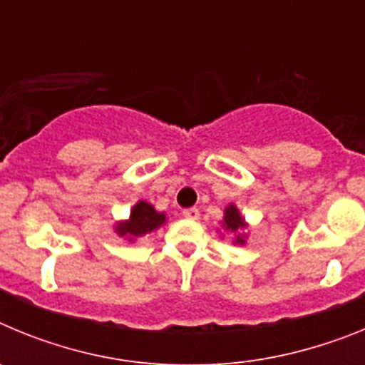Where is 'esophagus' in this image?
Here are the masks:
<instances>
[{"instance_id": "34e87169", "label": "esophagus", "mask_w": 365, "mask_h": 365, "mask_svg": "<svg viewBox=\"0 0 365 365\" xmlns=\"http://www.w3.org/2000/svg\"><path fill=\"white\" fill-rule=\"evenodd\" d=\"M182 215H185L186 219H192V221H195V219H199V210L197 208H188V210H182Z\"/></svg>"}]
</instances>
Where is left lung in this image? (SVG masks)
Listing matches in <instances>:
<instances>
[{
	"label": "left lung",
	"instance_id": "obj_1",
	"mask_svg": "<svg viewBox=\"0 0 365 365\" xmlns=\"http://www.w3.org/2000/svg\"><path fill=\"white\" fill-rule=\"evenodd\" d=\"M222 227L230 232H235V234H240V232L247 227V222H245V219L241 217L240 212H237V208H235L234 205H230L227 210H225V221H222ZM235 243L243 245L245 243L243 235L241 234L237 235V237H235Z\"/></svg>",
	"mask_w": 365,
	"mask_h": 365
}]
</instances>
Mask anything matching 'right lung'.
I'll list each match as a JSON object with an SVG mask.
<instances>
[{
	"label": "right lung",
	"mask_w": 365,
	"mask_h": 365,
	"mask_svg": "<svg viewBox=\"0 0 365 365\" xmlns=\"http://www.w3.org/2000/svg\"><path fill=\"white\" fill-rule=\"evenodd\" d=\"M166 222V215L159 214V212L155 210L153 206L146 201H138L137 205L133 206V210H131L130 219L125 222H120L117 225V232L120 237H130L135 240V237H140L144 234H150V232L157 230L160 225Z\"/></svg>",
	"instance_id": "obj_1"
}]
</instances>
